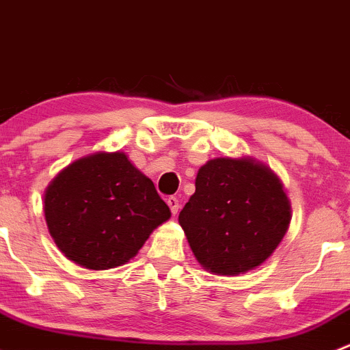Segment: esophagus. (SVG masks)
I'll return each instance as SVG.
<instances>
[{
  "mask_svg": "<svg viewBox=\"0 0 350 350\" xmlns=\"http://www.w3.org/2000/svg\"><path fill=\"white\" fill-rule=\"evenodd\" d=\"M165 203H167V206L171 208V213L176 215L179 211V208H181V204H179V200L176 196H169L167 200H165Z\"/></svg>",
  "mask_w": 350,
  "mask_h": 350,
  "instance_id": "esophagus-1",
  "label": "esophagus"
}]
</instances>
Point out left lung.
<instances>
[{
	"mask_svg": "<svg viewBox=\"0 0 350 350\" xmlns=\"http://www.w3.org/2000/svg\"><path fill=\"white\" fill-rule=\"evenodd\" d=\"M195 186L178 220L203 269L239 276L273 256L291 203L269 165L249 155L215 157L201 165Z\"/></svg>",
	"mask_w": 350,
	"mask_h": 350,
	"instance_id": "1",
	"label": "left lung"
}]
</instances>
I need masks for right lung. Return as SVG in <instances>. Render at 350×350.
I'll return each instance as SVG.
<instances>
[{
    "instance_id": "add662e5",
    "label": "right lung",
    "mask_w": 350,
    "mask_h": 350,
    "mask_svg": "<svg viewBox=\"0 0 350 350\" xmlns=\"http://www.w3.org/2000/svg\"><path fill=\"white\" fill-rule=\"evenodd\" d=\"M44 215L55 245L74 264L105 271L137 256L171 218L154 183L125 152L98 150L70 162L44 193Z\"/></svg>"
}]
</instances>
